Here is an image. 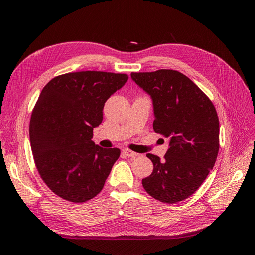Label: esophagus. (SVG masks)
Segmentation results:
<instances>
[{"label": "esophagus", "instance_id": "34e87169", "mask_svg": "<svg viewBox=\"0 0 255 255\" xmlns=\"http://www.w3.org/2000/svg\"><path fill=\"white\" fill-rule=\"evenodd\" d=\"M123 154H125L126 156L130 157V158H135V157H137L138 155H139V154H138V153H135V152L130 151V150H128V149H125V150H123Z\"/></svg>", "mask_w": 255, "mask_h": 255}]
</instances>
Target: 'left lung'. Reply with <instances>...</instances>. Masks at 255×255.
<instances>
[{"mask_svg":"<svg viewBox=\"0 0 255 255\" xmlns=\"http://www.w3.org/2000/svg\"><path fill=\"white\" fill-rule=\"evenodd\" d=\"M130 76L152 98L154 132L169 138L164 160L146 154L154 168L142 186L160 202L183 201L201 186L217 158V112L204 92L179 71L160 69Z\"/></svg>","mask_w":255,"mask_h":255,"instance_id":"1","label":"left lung"}]
</instances>
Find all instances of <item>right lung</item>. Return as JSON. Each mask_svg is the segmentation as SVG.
I'll return each mask as SVG.
<instances>
[{"label":"right lung","instance_id":"right-lung-1","mask_svg":"<svg viewBox=\"0 0 255 255\" xmlns=\"http://www.w3.org/2000/svg\"><path fill=\"white\" fill-rule=\"evenodd\" d=\"M128 80L123 73L80 71L43 87L30 117L29 141L38 172L58 197L81 203L102 190L120 150L103 149L91 138L107 99Z\"/></svg>","mask_w":255,"mask_h":255}]
</instances>
